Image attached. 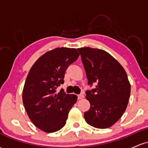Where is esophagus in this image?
I'll return each mask as SVG.
<instances>
[{"mask_svg":"<svg viewBox=\"0 0 148 148\" xmlns=\"http://www.w3.org/2000/svg\"><path fill=\"white\" fill-rule=\"evenodd\" d=\"M84 97V94H80V95H78V99H83Z\"/></svg>","mask_w":148,"mask_h":148,"instance_id":"esophagus-1","label":"esophagus"}]
</instances>
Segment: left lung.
<instances>
[{
  "instance_id": "obj_1",
  "label": "left lung",
  "mask_w": 148,
  "mask_h": 148,
  "mask_svg": "<svg viewBox=\"0 0 148 148\" xmlns=\"http://www.w3.org/2000/svg\"><path fill=\"white\" fill-rule=\"evenodd\" d=\"M81 54L88 85L97 84L86 92L90 108L84 113L86 123L99 129L111 127L122 117L130 99L131 86L125 69L101 49L83 47Z\"/></svg>"
}]
</instances>
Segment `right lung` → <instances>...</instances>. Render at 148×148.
Masks as SVG:
<instances>
[{"label": "right lung", "instance_id": "1", "mask_svg": "<svg viewBox=\"0 0 148 148\" xmlns=\"http://www.w3.org/2000/svg\"><path fill=\"white\" fill-rule=\"evenodd\" d=\"M76 49L56 48L45 53L30 69L22 99L28 117L37 128L48 133L57 132L66 124L69 110L77 96L56 88L64 83V73L77 60Z\"/></svg>", "mask_w": 148, "mask_h": 148}]
</instances>
